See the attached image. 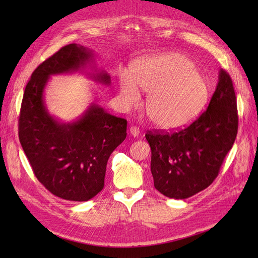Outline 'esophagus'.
Returning a JSON list of instances; mask_svg holds the SVG:
<instances>
[{"label": "esophagus", "mask_w": 258, "mask_h": 258, "mask_svg": "<svg viewBox=\"0 0 258 258\" xmlns=\"http://www.w3.org/2000/svg\"><path fill=\"white\" fill-rule=\"evenodd\" d=\"M130 134L134 136V138H138L139 134H140V128L138 126H131L130 127Z\"/></svg>", "instance_id": "obj_1"}]
</instances>
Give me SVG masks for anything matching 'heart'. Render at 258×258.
Segmentation results:
<instances>
[{
  "label": "heart",
  "instance_id": "1",
  "mask_svg": "<svg viewBox=\"0 0 258 258\" xmlns=\"http://www.w3.org/2000/svg\"><path fill=\"white\" fill-rule=\"evenodd\" d=\"M120 95L126 106L141 101V89L149 93L145 112L151 122L163 130H178L199 116L210 95V87L196 65L176 53L142 59L133 74L118 76Z\"/></svg>",
  "mask_w": 258,
  "mask_h": 258
}]
</instances>
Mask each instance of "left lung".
<instances>
[{
	"mask_svg": "<svg viewBox=\"0 0 258 258\" xmlns=\"http://www.w3.org/2000/svg\"><path fill=\"white\" fill-rule=\"evenodd\" d=\"M238 130L233 81L221 70L206 111L176 132H147L155 188L169 199L184 200L208 187L220 173Z\"/></svg>",
	"mask_w": 258,
	"mask_h": 258,
	"instance_id": "obj_1",
	"label": "left lung"
}]
</instances>
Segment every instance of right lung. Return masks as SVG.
Here are the masks:
<instances>
[{
	"label": "right lung",
	"mask_w": 258,
	"mask_h": 258,
	"mask_svg": "<svg viewBox=\"0 0 258 258\" xmlns=\"http://www.w3.org/2000/svg\"><path fill=\"white\" fill-rule=\"evenodd\" d=\"M92 57L81 45L63 46L34 70L21 105L19 139L33 173L47 190L67 201L85 202L100 193L108 158L126 138V119L95 103L68 124L51 116L45 107L43 92L48 78L79 71ZM93 79L111 83L104 72L93 74Z\"/></svg>",
	"instance_id": "obj_1"
}]
</instances>
